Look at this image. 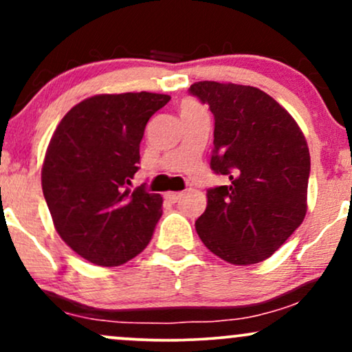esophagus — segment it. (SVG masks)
Listing matches in <instances>:
<instances>
[{"mask_svg":"<svg viewBox=\"0 0 352 352\" xmlns=\"http://www.w3.org/2000/svg\"><path fill=\"white\" fill-rule=\"evenodd\" d=\"M182 197H184V193H182V192H170V193H167V200H170L172 204H177V201H179Z\"/></svg>","mask_w":352,"mask_h":352,"instance_id":"1","label":"esophagus"}]
</instances>
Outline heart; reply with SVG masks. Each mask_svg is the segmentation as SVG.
Masks as SVG:
<instances>
[{
	"mask_svg": "<svg viewBox=\"0 0 352 352\" xmlns=\"http://www.w3.org/2000/svg\"><path fill=\"white\" fill-rule=\"evenodd\" d=\"M195 111H200V107L197 106L195 102H185L184 107H182V114H184V112H195Z\"/></svg>",
	"mask_w": 352,
	"mask_h": 352,
	"instance_id": "1",
	"label": "heart"
}]
</instances>
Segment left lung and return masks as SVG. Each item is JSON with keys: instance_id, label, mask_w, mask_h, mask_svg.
<instances>
[{"instance_id": "left-lung-1", "label": "left lung", "mask_w": 352, "mask_h": 352, "mask_svg": "<svg viewBox=\"0 0 352 352\" xmlns=\"http://www.w3.org/2000/svg\"><path fill=\"white\" fill-rule=\"evenodd\" d=\"M188 92L215 117L210 167L228 179L207 190L197 233L228 263H260L305 220L311 170L305 135L288 111L256 87L204 80Z\"/></svg>"}]
</instances>
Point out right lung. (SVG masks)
<instances>
[{"instance_id": "obj_1", "label": "right lung", "mask_w": 352, "mask_h": 352, "mask_svg": "<svg viewBox=\"0 0 352 352\" xmlns=\"http://www.w3.org/2000/svg\"><path fill=\"white\" fill-rule=\"evenodd\" d=\"M170 96L100 94L63 117L44 157L43 193L59 236L79 256L119 266L152 240L162 197L129 188L145 125Z\"/></svg>"}]
</instances>
